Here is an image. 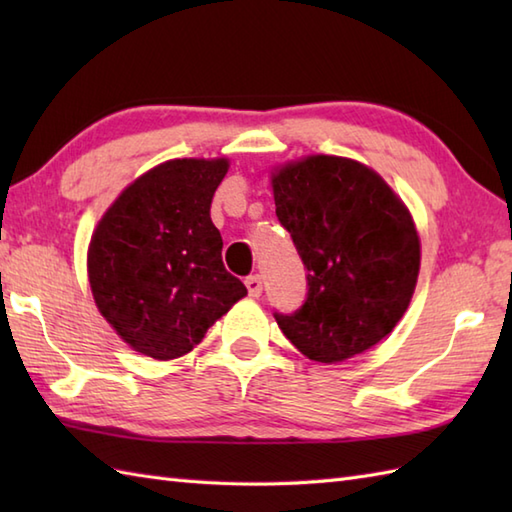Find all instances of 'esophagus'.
<instances>
[{
  "label": "esophagus",
  "instance_id": "esophagus-1",
  "mask_svg": "<svg viewBox=\"0 0 512 512\" xmlns=\"http://www.w3.org/2000/svg\"><path fill=\"white\" fill-rule=\"evenodd\" d=\"M246 288H248V295H250V297H259V295H262V290H264L262 277H259V275L246 277Z\"/></svg>",
  "mask_w": 512,
  "mask_h": 512
}]
</instances>
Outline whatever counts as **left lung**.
<instances>
[{"mask_svg":"<svg viewBox=\"0 0 512 512\" xmlns=\"http://www.w3.org/2000/svg\"><path fill=\"white\" fill-rule=\"evenodd\" d=\"M277 220L308 270L301 308L275 312L286 339L319 363L376 345L405 314L420 270L411 215L361 162L310 156L273 176Z\"/></svg>","mask_w":512,"mask_h":512,"instance_id":"1","label":"left lung"}]
</instances>
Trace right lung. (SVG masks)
<instances>
[{
    "label": "right lung",
    "mask_w": 512,
    "mask_h": 512,
    "mask_svg": "<svg viewBox=\"0 0 512 512\" xmlns=\"http://www.w3.org/2000/svg\"><path fill=\"white\" fill-rule=\"evenodd\" d=\"M228 160H169L118 195L88 250L96 306L136 352L169 361L246 295L224 268L211 202Z\"/></svg>",
    "instance_id": "1"
}]
</instances>
